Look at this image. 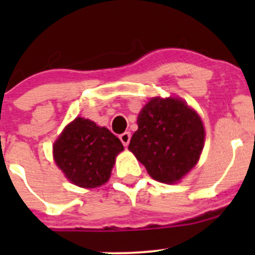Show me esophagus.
<instances>
[{"instance_id":"esophagus-1","label":"esophagus","mask_w":255,"mask_h":255,"mask_svg":"<svg viewBox=\"0 0 255 255\" xmlns=\"http://www.w3.org/2000/svg\"><path fill=\"white\" fill-rule=\"evenodd\" d=\"M120 139H121V142H122L123 145L127 146L128 144H129V140H130V133L129 132L122 133V134L120 135Z\"/></svg>"}]
</instances>
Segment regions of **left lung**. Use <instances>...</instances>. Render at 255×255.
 <instances>
[{
	"instance_id": "8db88e82",
	"label": "left lung",
	"mask_w": 255,
	"mask_h": 255,
	"mask_svg": "<svg viewBox=\"0 0 255 255\" xmlns=\"http://www.w3.org/2000/svg\"><path fill=\"white\" fill-rule=\"evenodd\" d=\"M137 123L128 149L154 180L174 184L196 165L205 129L199 115L184 101L151 99Z\"/></svg>"
}]
</instances>
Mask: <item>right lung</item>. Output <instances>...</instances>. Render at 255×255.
<instances>
[{
	"instance_id": "add662e5",
	"label": "right lung",
	"mask_w": 255,
	"mask_h": 255,
	"mask_svg": "<svg viewBox=\"0 0 255 255\" xmlns=\"http://www.w3.org/2000/svg\"><path fill=\"white\" fill-rule=\"evenodd\" d=\"M121 140L107 128L78 117L53 146L54 160L65 176L80 187L101 186L111 175Z\"/></svg>"
}]
</instances>
